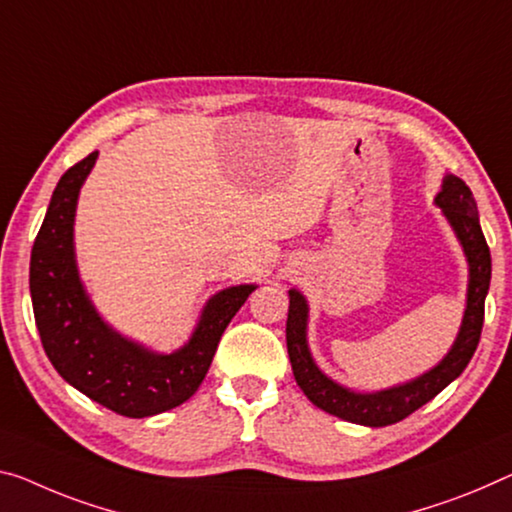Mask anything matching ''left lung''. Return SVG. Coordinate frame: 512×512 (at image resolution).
I'll use <instances>...</instances> for the list:
<instances>
[{
  "instance_id": "1",
  "label": "left lung",
  "mask_w": 512,
  "mask_h": 512,
  "mask_svg": "<svg viewBox=\"0 0 512 512\" xmlns=\"http://www.w3.org/2000/svg\"><path fill=\"white\" fill-rule=\"evenodd\" d=\"M435 206L442 208V215L458 238L462 251H465L469 265L467 281V306L462 316L460 332L455 336L451 350L444 359L430 371L421 373L410 382L396 384V387L380 391H355L338 384L332 377L318 368L316 359L311 357L309 341H306V329H309V304L300 290L290 288V306L286 320V345L290 366L297 380V387L313 405L334 414L338 419L359 423L368 428H382L391 423L403 421L405 416L419 410L428 400L446 389L455 377L465 371L469 359L474 357L478 338H481L483 316H485V297L490 290L492 277V258L487 247L485 235L478 222V208L465 180L446 174L442 180V192L435 196Z\"/></svg>"
}]
</instances>
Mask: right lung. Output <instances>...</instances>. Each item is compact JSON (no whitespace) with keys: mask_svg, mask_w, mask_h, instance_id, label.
<instances>
[{"mask_svg":"<svg viewBox=\"0 0 512 512\" xmlns=\"http://www.w3.org/2000/svg\"><path fill=\"white\" fill-rule=\"evenodd\" d=\"M96 160L93 151L54 187L31 249V304L45 355L57 373L107 410L144 419L194 396L224 329L258 286L240 283L212 295L190 341L174 352H155L116 332L93 306L75 258L77 199Z\"/></svg>","mask_w":512,"mask_h":512,"instance_id":"1","label":"right lung"}]
</instances>
